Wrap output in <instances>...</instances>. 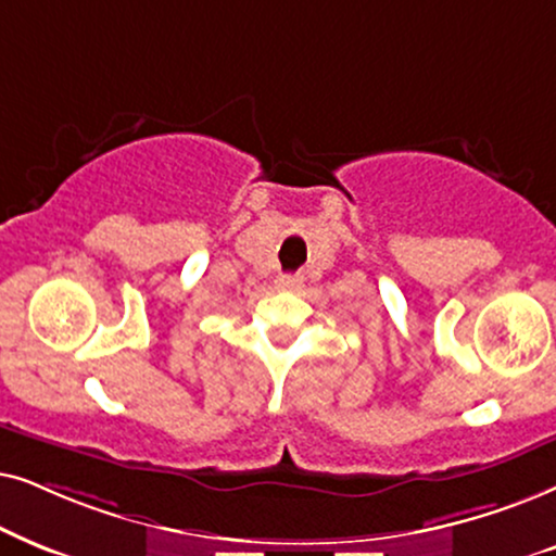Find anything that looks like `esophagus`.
<instances>
[{"label":"esophagus","mask_w":556,"mask_h":556,"mask_svg":"<svg viewBox=\"0 0 556 556\" xmlns=\"http://www.w3.org/2000/svg\"><path fill=\"white\" fill-rule=\"evenodd\" d=\"M274 285H277V290H287V292L300 290L302 277H298V274H279L277 282H274Z\"/></svg>","instance_id":"obj_1"}]
</instances>
